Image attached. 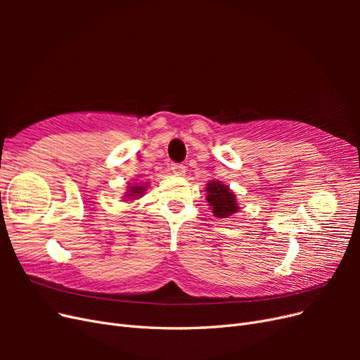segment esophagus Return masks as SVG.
I'll return each mask as SVG.
<instances>
[{"label": "esophagus", "mask_w": 360, "mask_h": 360, "mask_svg": "<svg viewBox=\"0 0 360 360\" xmlns=\"http://www.w3.org/2000/svg\"><path fill=\"white\" fill-rule=\"evenodd\" d=\"M171 171L176 174V176H184V172H186V167H184L183 163H172Z\"/></svg>", "instance_id": "esophagus-1"}]
</instances>
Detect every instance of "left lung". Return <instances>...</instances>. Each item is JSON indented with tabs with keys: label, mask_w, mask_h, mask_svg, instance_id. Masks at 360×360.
<instances>
[{
	"label": "left lung",
	"mask_w": 360,
	"mask_h": 360,
	"mask_svg": "<svg viewBox=\"0 0 360 360\" xmlns=\"http://www.w3.org/2000/svg\"><path fill=\"white\" fill-rule=\"evenodd\" d=\"M207 201L213 207V213L217 217H228L238 210L234 193L221 181H210L207 184Z\"/></svg>",
	"instance_id": "obj_1"
}]
</instances>
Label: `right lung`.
Instances as JSON below:
<instances>
[{
	"label": "right lung",
	"instance_id": "obj_1",
	"mask_svg": "<svg viewBox=\"0 0 360 360\" xmlns=\"http://www.w3.org/2000/svg\"><path fill=\"white\" fill-rule=\"evenodd\" d=\"M143 192H144V188H143V186H132V188H130L129 197H136V195L143 193Z\"/></svg>",
	"mask_w": 360,
	"mask_h": 360
}]
</instances>
